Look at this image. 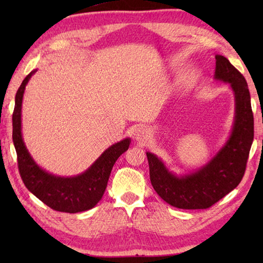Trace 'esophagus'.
Returning a JSON list of instances; mask_svg holds the SVG:
<instances>
[{
    "label": "esophagus",
    "instance_id": "obj_1",
    "mask_svg": "<svg viewBox=\"0 0 263 263\" xmlns=\"http://www.w3.org/2000/svg\"><path fill=\"white\" fill-rule=\"evenodd\" d=\"M147 137H148L147 128H145V127H142V126L137 127L136 130L133 131V138H135V139L137 141H139V142L145 141L146 139H147Z\"/></svg>",
    "mask_w": 263,
    "mask_h": 263
}]
</instances>
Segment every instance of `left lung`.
Listing matches in <instances>:
<instances>
[{
	"label": "left lung",
	"instance_id": "1",
	"mask_svg": "<svg viewBox=\"0 0 263 263\" xmlns=\"http://www.w3.org/2000/svg\"><path fill=\"white\" fill-rule=\"evenodd\" d=\"M215 80L230 84L234 95V122L225 145L204 166L176 175L157 155L147 152L149 179L154 190L169 205L196 210L208 209L231 193L242 180L254 138L251 95L242 74L226 59L216 55Z\"/></svg>",
	"mask_w": 263,
	"mask_h": 263
}]
</instances>
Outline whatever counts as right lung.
Segmentation results:
<instances>
[{"mask_svg": "<svg viewBox=\"0 0 263 263\" xmlns=\"http://www.w3.org/2000/svg\"><path fill=\"white\" fill-rule=\"evenodd\" d=\"M35 72L37 69L32 70L17 90L12 114V141L21 177L29 191L53 210L68 213L90 210L101 201L114 164L128 149L131 139L125 138L111 145L87 171L77 176H58L39 167L29 153L22 136L23 95L26 84Z\"/></svg>", "mask_w": 263, "mask_h": 263, "instance_id": "right-lung-1", "label": "right lung"}]
</instances>
